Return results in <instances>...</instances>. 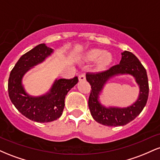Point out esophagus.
I'll return each mask as SVG.
<instances>
[{"instance_id":"esophagus-1","label":"esophagus","mask_w":160,"mask_h":160,"mask_svg":"<svg viewBox=\"0 0 160 160\" xmlns=\"http://www.w3.org/2000/svg\"><path fill=\"white\" fill-rule=\"evenodd\" d=\"M78 79H79V81H85V80H86L85 74H81L79 75Z\"/></svg>"}]
</instances>
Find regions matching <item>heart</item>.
Returning a JSON list of instances; mask_svg holds the SVG:
<instances>
[{"label": "heart", "mask_w": 160, "mask_h": 160, "mask_svg": "<svg viewBox=\"0 0 160 160\" xmlns=\"http://www.w3.org/2000/svg\"><path fill=\"white\" fill-rule=\"evenodd\" d=\"M82 58L86 62H93L97 59L96 65L99 69H103L111 63L113 57L111 52H102L99 49H91L84 53Z\"/></svg>", "instance_id": "1"}]
</instances>
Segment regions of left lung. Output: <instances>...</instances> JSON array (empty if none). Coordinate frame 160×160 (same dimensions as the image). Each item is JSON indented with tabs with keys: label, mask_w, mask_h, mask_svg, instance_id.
Wrapping results in <instances>:
<instances>
[{
	"label": "left lung",
	"mask_w": 160,
	"mask_h": 160,
	"mask_svg": "<svg viewBox=\"0 0 160 160\" xmlns=\"http://www.w3.org/2000/svg\"><path fill=\"white\" fill-rule=\"evenodd\" d=\"M118 74H129L136 78L140 88L139 98L127 108H106L99 102V95L107 80ZM86 80L89 82L92 89L89 98L91 115L96 122L104 126H125L140 114L148 102L149 85L146 69L138 58L128 51L122 52V58L118 65L102 72L87 73Z\"/></svg>",
	"instance_id": "1"
}]
</instances>
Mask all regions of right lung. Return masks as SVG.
I'll return each mask as SVG.
<instances>
[{
	"instance_id": "right-lung-1",
	"label": "right lung",
	"mask_w": 160,
	"mask_h": 160,
	"mask_svg": "<svg viewBox=\"0 0 160 160\" xmlns=\"http://www.w3.org/2000/svg\"><path fill=\"white\" fill-rule=\"evenodd\" d=\"M53 52L44 43L38 45L20 57L11 71L8 80V93L16 109L29 120L38 122H52L59 118L65 108V98L70 89L78 82L72 79L55 80L47 94L33 97L26 93L22 84L23 76L31 68L41 63Z\"/></svg>"
}]
</instances>
